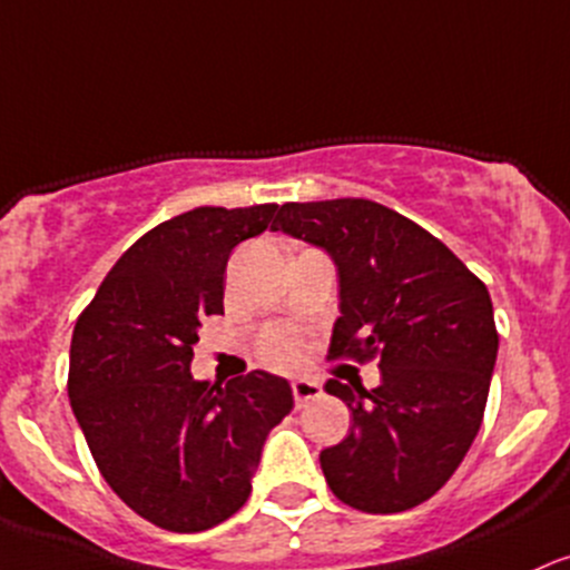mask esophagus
Instances as JSON below:
<instances>
[{
    "mask_svg": "<svg viewBox=\"0 0 570 570\" xmlns=\"http://www.w3.org/2000/svg\"><path fill=\"white\" fill-rule=\"evenodd\" d=\"M292 395H295V405H297V409H303V405H308L311 400L322 397V386H318L316 381L297 379L295 384H292Z\"/></svg>",
    "mask_w": 570,
    "mask_h": 570,
    "instance_id": "obj_1",
    "label": "esophagus"
}]
</instances>
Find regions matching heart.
Here are the masks:
<instances>
[{
	"label": "heart",
	"instance_id": "obj_1",
	"mask_svg": "<svg viewBox=\"0 0 570 570\" xmlns=\"http://www.w3.org/2000/svg\"><path fill=\"white\" fill-rule=\"evenodd\" d=\"M303 352V337L292 327H271L259 341V354L275 367H295Z\"/></svg>",
	"mask_w": 570,
	"mask_h": 570
}]
</instances>
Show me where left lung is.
I'll list each match as a JSON object with an SVG mask.
<instances>
[{
	"label": "left lung",
	"mask_w": 570,
	"mask_h": 570,
	"mask_svg": "<svg viewBox=\"0 0 570 570\" xmlns=\"http://www.w3.org/2000/svg\"><path fill=\"white\" fill-rule=\"evenodd\" d=\"M271 229L335 262L330 356H379L376 390L324 386L354 419L318 454L330 490L367 514L414 509L452 479L481 428L498 360L490 292L438 237L373 199L286 203Z\"/></svg>",
	"instance_id": "8db88e82"
}]
</instances>
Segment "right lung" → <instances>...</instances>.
<instances>
[{
	"label": "right lung",
	"instance_id": "obj_1",
	"mask_svg": "<svg viewBox=\"0 0 570 570\" xmlns=\"http://www.w3.org/2000/svg\"><path fill=\"white\" fill-rule=\"evenodd\" d=\"M275 210L194 208L161 222L75 324L67 390L91 458L129 509L175 533L246 503L265 438L295 405L289 381L267 371L227 384L189 373L203 318L224 314L229 254Z\"/></svg>",
	"mask_w": 570,
	"mask_h": 570
}]
</instances>
